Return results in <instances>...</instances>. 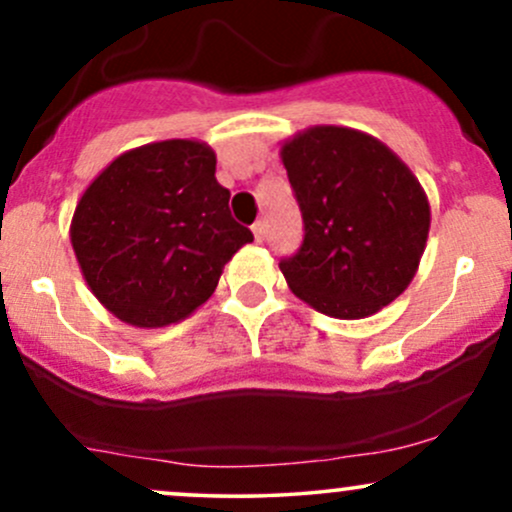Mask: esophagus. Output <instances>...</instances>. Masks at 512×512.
<instances>
[{
    "label": "esophagus",
    "mask_w": 512,
    "mask_h": 512,
    "mask_svg": "<svg viewBox=\"0 0 512 512\" xmlns=\"http://www.w3.org/2000/svg\"><path fill=\"white\" fill-rule=\"evenodd\" d=\"M264 231H267V223H264L262 219L252 223V236H255L257 243H262V240H264Z\"/></svg>",
    "instance_id": "obj_1"
}]
</instances>
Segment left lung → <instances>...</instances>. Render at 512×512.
Returning <instances> with one entry per match:
<instances>
[{"label":"left lung","mask_w":512,"mask_h":512,"mask_svg":"<svg viewBox=\"0 0 512 512\" xmlns=\"http://www.w3.org/2000/svg\"><path fill=\"white\" fill-rule=\"evenodd\" d=\"M303 214V245L279 262L317 313L361 320L409 286L424 255L431 207L390 146L351 127L315 125L281 144Z\"/></svg>","instance_id":"left-lung-1"}]
</instances>
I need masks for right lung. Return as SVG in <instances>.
I'll return each instance as SVG.
<instances>
[{
  "label": "right lung",
  "mask_w": 512,
  "mask_h": 512,
  "mask_svg": "<svg viewBox=\"0 0 512 512\" xmlns=\"http://www.w3.org/2000/svg\"><path fill=\"white\" fill-rule=\"evenodd\" d=\"M197 139L129 149L76 204L69 238L88 289L127 325L166 327L209 301L223 264L250 243Z\"/></svg>",
  "instance_id": "add662e5"
}]
</instances>
